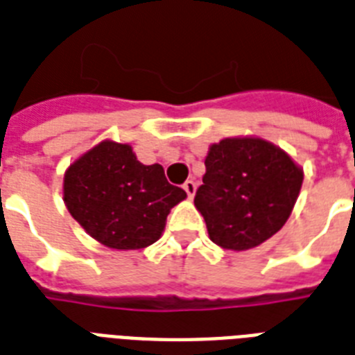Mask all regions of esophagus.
Segmentation results:
<instances>
[{
    "instance_id": "1",
    "label": "esophagus",
    "mask_w": 355,
    "mask_h": 355,
    "mask_svg": "<svg viewBox=\"0 0 355 355\" xmlns=\"http://www.w3.org/2000/svg\"><path fill=\"white\" fill-rule=\"evenodd\" d=\"M184 191H186L189 199H191L195 195V191H197V184H195L193 180H186V182H184Z\"/></svg>"
}]
</instances>
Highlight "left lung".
<instances>
[{
    "label": "left lung",
    "instance_id": "8db88e82",
    "mask_svg": "<svg viewBox=\"0 0 355 355\" xmlns=\"http://www.w3.org/2000/svg\"><path fill=\"white\" fill-rule=\"evenodd\" d=\"M195 208L208 236L227 250H248L275 236L291 216L304 169L278 145L258 136L211 144Z\"/></svg>",
    "mask_w": 355,
    "mask_h": 355
}]
</instances>
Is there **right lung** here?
Returning <instances> with one entry per match:
<instances>
[{
	"mask_svg": "<svg viewBox=\"0 0 355 355\" xmlns=\"http://www.w3.org/2000/svg\"><path fill=\"white\" fill-rule=\"evenodd\" d=\"M64 205L96 241L138 250L158 241L173 206L186 199L160 164L144 166L132 147L103 139L64 173Z\"/></svg>",
	"mask_w": 355,
	"mask_h": 355,
	"instance_id": "obj_1",
	"label": "right lung"
}]
</instances>
